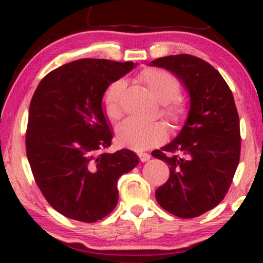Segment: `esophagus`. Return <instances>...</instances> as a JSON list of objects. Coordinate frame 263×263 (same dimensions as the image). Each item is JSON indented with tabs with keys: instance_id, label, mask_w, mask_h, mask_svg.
Here are the masks:
<instances>
[{
	"instance_id": "esophagus-1",
	"label": "esophagus",
	"mask_w": 263,
	"mask_h": 263,
	"mask_svg": "<svg viewBox=\"0 0 263 263\" xmlns=\"http://www.w3.org/2000/svg\"><path fill=\"white\" fill-rule=\"evenodd\" d=\"M138 157H140L141 162H147V161H149V158H151V156L148 155V153H138Z\"/></svg>"
}]
</instances>
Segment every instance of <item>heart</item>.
<instances>
[{
    "mask_svg": "<svg viewBox=\"0 0 263 263\" xmlns=\"http://www.w3.org/2000/svg\"><path fill=\"white\" fill-rule=\"evenodd\" d=\"M151 95L163 104L162 115L173 126L182 125L188 114L185 102L177 99L180 85L173 75L161 69H149L141 75ZM125 83L116 80L110 84L102 98V107L110 120H119L122 115L121 98ZM165 128L161 122H140L126 120L117 127L116 140L119 144L137 151H143L155 146L163 140Z\"/></svg>",
    "mask_w": 263,
    "mask_h": 263,
    "instance_id": "heart-1",
    "label": "heart"
}]
</instances>
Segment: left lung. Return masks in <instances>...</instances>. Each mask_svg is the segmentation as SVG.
Listing matches in <instances>:
<instances>
[{"mask_svg":"<svg viewBox=\"0 0 263 263\" xmlns=\"http://www.w3.org/2000/svg\"><path fill=\"white\" fill-rule=\"evenodd\" d=\"M148 65L176 75L189 96L188 116L179 134L152 152L170 164V178L156 190V199L178 218H197L224 199L240 161L234 96L219 71L194 55L163 57Z\"/></svg>","mask_w":263,"mask_h":263,"instance_id":"obj_1","label":"left lung"}]
</instances>
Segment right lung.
<instances>
[{
	"instance_id": "add662e5",
	"label": "right lung",
	"mask_w": 263,
	"mask_h": 263,
	"mask_svg": "<svg viewBox=\"0 0 263 263\" xmlns=\"http://www.w3.org/2000/svg\"><path fill=\"white\" fill-rule=\"evenodd\" d=\"M137 64L79 59L42 79L31 105L26 148L37 185L62 215L95 222L119 200L117 180L138 164L129 149L102 152L112 131L102 98Z\"/></svg>"
}]
</instances>
